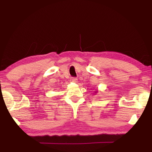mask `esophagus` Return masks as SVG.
<instances>
[{
    "mask_svg": "<svg viewBox=\"0 0 152 152\" xmlns=\"http://www.w3.org/2000/svg\"><path fill=\"white\" fill-rule=\"evenodd\" d=\"M71 81L73 82H78V79L76 78H74V77H72V78H71Z\"/></svg>",
    "mask_w": 152,
    "mask_h": 152,
    "instance_id": "1",
    "label": "esophagus"
}]
</instances>
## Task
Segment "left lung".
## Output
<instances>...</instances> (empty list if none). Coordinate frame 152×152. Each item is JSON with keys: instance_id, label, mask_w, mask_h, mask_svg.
<instances>
[{"instance_id": "8db88e82", "label": "left lung", "mask_w": 152, "mask_h": 152, "mask_svg": "<svg viewBox=\"0 0 152 152\" xmlns=\"http://www.w3.org/2000/svg\"><path fill=\"white\" fill-rule=\"evenodd\" d=\"M96 92H97V91H96Z\"/></svg>"}]
</instances>
